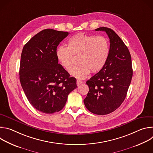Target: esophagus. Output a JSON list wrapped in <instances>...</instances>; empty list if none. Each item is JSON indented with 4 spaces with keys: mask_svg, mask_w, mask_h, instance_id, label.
<instances>
[{
    "mask_svg": "<svg viewBox=\"0 0 153 153\" xmlns=\"http://www.w3.org/2000/svg\"><path fill=\"white\" fill-rule=\"evenodd\" d=\"M82 83V80H77V86H80Z\"/></svg>",
    "mask_w": 153,
    "mask_h": 153,
    "instance_id": "34e87169",
    "label": "esophagus"
}]
</instances>
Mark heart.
<instances>
[{
    "label": "heart",
    "mask_w": 153,
    "mask_h": 153,
    "mask_svg": "<svg viewBox=\"0 0 153 153\" xmlns=\"http://www.w3.org/2000/svg\"><path fill=\"white\" fill-rule=\"evenodd\" d=\"M110 43L104 36L78 33L71 37L68 47L60 46L56 51L57 60L65 70L69 71L73 63V56H79V65L71 68L73 77L83 79L91 71H100L108 60Z\"/></svg>",
    "instance_id": "obj_1"
}]
</instances>
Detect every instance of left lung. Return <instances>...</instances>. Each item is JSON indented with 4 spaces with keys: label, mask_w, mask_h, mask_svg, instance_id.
I'll use <instances>...</instances> for the list:
<instances>
[{
    "label": "left lung",
    "mask_w": 153,
    "mask_h": 153,
    "mask_svg": "<svg viewBox=\"0 0 153 153\" xmlns=\"http://www.w3.org/2000/svg\"><path fill=\"white\" fill-rule=\"evenodd\" d=\"M110 39V54L105 67L87 80L89 92L84 99L88 110L105 115L117 109L125 100L133 76L131 57L120 37L111 29L100 27Z\"/></svg>",
    "instance_id": "8db88e82"
}]
</instances>
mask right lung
I'll use <instances>...</instances> for the list:
<instances>
[{"label": "right lung", "mask_w": 153, "mask_h": 153, "mask_svg": "<svg viewBox=\"0 0 153 153\" xmlns=\"http://www.w3.org/2000/svg\"><path fill=\"white\" fill-rule=\"evenodd\" d=\"M69 33L43 30L24 45L21 54L19 78L30 104L46 114L60 111L68 94L77 88L76 79L58 63L57 46Z\"/></svg>", "instance_id": "1"}]
</instances>
